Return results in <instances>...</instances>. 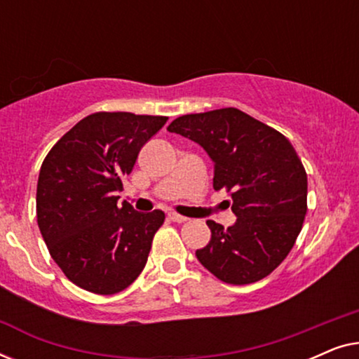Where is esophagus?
<instances>
[{"instance_id": "esophagus-1", "label": "esophagus", "mask_w": 359, "mask_h": 359, "mask_svg": "<svg viewBox=\"0 0 359 359\" xmlns=\"http://www.w3.org/2000/svg\"><path fill=\"white\" fill-rule=\"evenodd\" d=\"M168 217H170V220H173V222H178V224H183V222H186V220H188V217H184V215H180V214H175V212H170Z\"/></svg>"}]
</instances>
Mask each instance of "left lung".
<instances>
[{"instance_id":"1","label":"left lung","mask_w":359,"mask_h":359,"mask_svg":"<svg viewBox=\"0 0 359 359\" xmlns=\"http://www.w3.org/2000/svg\"><path fill=\"white\" fill-rule=\"evenodd\" d=\"M170 132L196 142L214 161V189L230 194L237 222L208 220L210 242L196 252L227 284H252L291 252L307 212V173L281 132L235 107L186 114Z\"/></svg>"}]
</instances>
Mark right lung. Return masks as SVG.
Wrapping results in <instances>:
<instances>
[{
  "mask_svg": "<svg viewBox=\"0 0 359 359\" xmlns=\"http://www.w3.org/2000/svg\"><path fill=\"white\" fill-rule=\"evenodd\" d=\"M168 117L95 112L48 151L37 181V224L50 257L85 291H124L145 268L165 214L117 205L142 147Z\"/></svg>",
  "mask_w": 359,
  "mask_h": 359,
  "instance_id": "obj_1",
  "label": "right lung"
}]
</instances>
